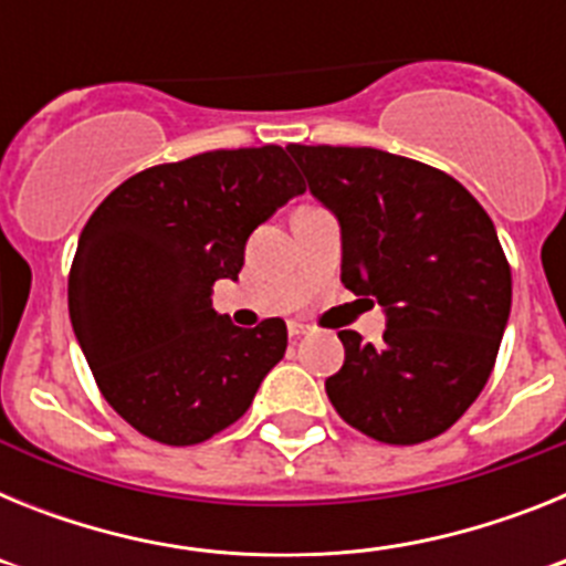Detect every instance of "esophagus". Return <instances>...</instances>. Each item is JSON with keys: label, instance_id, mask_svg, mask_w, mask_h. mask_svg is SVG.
<instances>
[{"label": "esophagus", "instance_id": "obj_1", "mask_svg": "<svg viewBox=\"0 0 566 566\" xmlns=\"http://www.w3.org/2000/svg\"><path fill=\"white\" fill-rule=\"evenodd\" d=\"M308 328L303 326V323H289V337L292 339H297V337H303V334H306Z\"/></svg>", "mask_w": 566, "mask_h": 566}]
</instances>
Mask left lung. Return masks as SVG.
I'll use <instances>...</instances> for the list:
<instances>
[{"label":"left lung","instance_id":"obj_1","mask_svg":"<svg viewBox=\"0 0 566 566\" xmlns=\"http://www.w3.org/2000/svg\"><path fill=\"white\" fill-rule=\"evenodd\" d=\"M289 153L343 229V283L385 308L382 345L339 332L334 411L365 437L419 444L476 402L496 365L513 280L482 203L448 172L374 147ZM371 303V301H368Z\"/></svg>","mask_w":566,"mask_h":566}]
</instances>
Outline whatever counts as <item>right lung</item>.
Segmentation results:
<instances>
[{
    "label": "right lung",
    "mask_w": 566,
    "mask_h": 566,
    "mask_svg": "<svg viewBox=\"0 0 566 566\" xmlns=\"http://www.w3.org/2000/svg\"><path fill=\"white\" fill-rule=\"evenodd\" d=\"M306 192L283 147L212 149L133 175L84 223L70 323L113 411L153 442L198 444L249 411L286 354V323L232 326L214 280H238L247 240Z\"/></svg>",
    "instance_id": "add662e5"
}]
</instances>
